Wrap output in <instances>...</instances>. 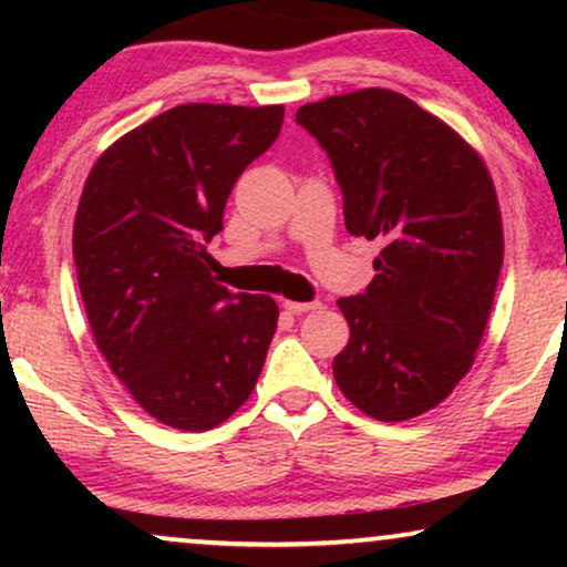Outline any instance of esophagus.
<instances>
[{"instance_id":"esophagus-1","label":"esophagus","mask_w":567,"mask_h":567,"mask_svg":"<svg viewBox=\"0 0 567 567\" xmlns=\"http://www.w3.org/2000/svg\"><path fill=\"white\" fill-rule=\"evenodd\" d=\"M284 307L293 315H305V312H312V309H320L322 301H284Z\"/></svg>"}]
</instances>
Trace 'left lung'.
Wrapping results in <instances>:
<instances>
[{
	"label": "left lung",
	"instance_id": "1",
	"mask_svg": "<svg viewBox=\"0 0 567 567\" xmlns=\"http://www.w3.org/2000/svg\"><path fill=\"white\" fill-rule=\"evenodd\" d=\"M297 123L328 154L346 229L384 245L367 289L338 299L351 340L332 374L367 415L408 421L449 398L483 340L503 266L493 181L460 134L400 92L309 103Z\"/></svg>",
	"mask_w": 567,
	"mask_h": 567
}]
</instances>
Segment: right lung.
Segmentation results:
<instances>
[{
    "mask_svg": "<svg viewBox=\"0 0 567 567\" xmlns=\"http://www.w3.org/2000/svg\"><path fill=\"white\" fill-rule=\"evenodd\" d=\"M281 123L284 105H177L118 138L84 183L74 262L92 336L138 405L173 429L227 421L266 363L278 305L216 284L206 245Z\"/></svg>",
    "mask_w": 567,
    "mask_h": 567,
    "instance_id": "add662e5",
    "label": "right lung"
}]
</instances>
